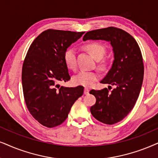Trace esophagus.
<instances>
[{
  "label": "esophagus",
  "mask_w": 158,
  "mask_h": 158,
  "mask_svg": "<svg viewBox=\"0 0 158 158\" xmlns=\"http://www.w3.org/2000/svg\"><path fill=\"white\" fill-rule=\"evenodd\" d=\"M89 92V89L88 88H87V87H85V89H84V93H85V95H88Z\"/></svg>",
  "instance_id": "1"
}]
</instances>
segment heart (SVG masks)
<instances>
[{"label":"heart","mask_w":158,"mask_h":158,"mask_svg":"<svg viewBox=\"0 0 158 158\" xmlns=\"http://www.w3.org/2000/svg\"><path fill=\"white\" fill-rule=\"evenodd\" d=\"M85 49L89 52V54L96 60H100L103 57L106 53V47L101 43L90 42L85 46ZM65 65L71 70H75L77 68V55L76 49L73 47L68 48L63 55ZM107 61L101 63L100 66L103 69L106 67ZM99 75L96 71H81L73 77V82L76 85H81L84 87H90L93 85L94 81H97Z\"/></svg>","instance_id":"b5f03b06"}]
</instances>
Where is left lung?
<instances>
[{
    "label": "left lung",
    "mask_w": 158,
    "mask_h": 158,
    "mask_svg": "<svg viewBox=\"0 0 158 158\" xmlns=\"http://www.w3.org/2000/svg\"><path fill=\"white\" fill-rule=\"evenodd\" d=\"M104 40L110 42L114 52L112 66L101 81L110 85L101 90L89 93L96 98L90 108L93 116L107 125L125 118L136 102L143 79V63L140 48L132 35L114 27L94 30L86 33L83 40ZM111 85L115 87L111 91Z\"/></svg>",
    "instance_id": "obj_1"
}]
</instances>
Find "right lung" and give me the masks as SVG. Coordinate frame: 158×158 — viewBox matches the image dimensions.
I'll return each instance as SVG.
<instances>
[{"label":"right lung","mask_w":158,"mask_h":158,"mask_svg":"<svg viewBox=\"0 0 158 158\" xmlns=\"http://www.w3.org/2000/svg\"><path fill=\"white\" fill-rule=\"evenodd\" d=\"M83 34L47 30L35 38L27 51L22 71L24 98L31 114L44 126L54 127L63 123L83 95L82 86L60 85L71 79L63 59L65 51Z\"/></svg>","instance_id":"add662e5"}]
</instances>
